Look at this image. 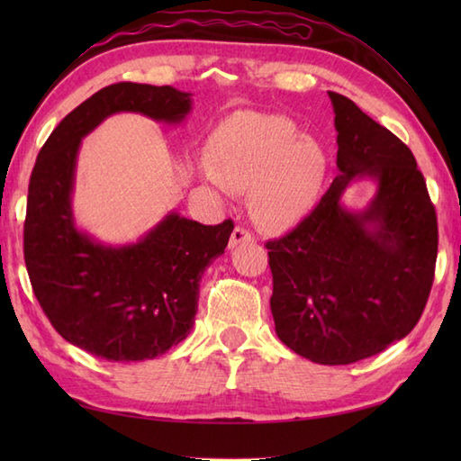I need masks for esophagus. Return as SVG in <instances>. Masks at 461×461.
<instances>
[{"label": "esophagus", "mask_w": 461, "mask_h": 461, "mask_svg": "<svg viewBox=\"0 0 461 461\" xmlns=\"http://www.w3.org/2000/svg\"><path fill=\"white\" fill-rule=\"evenodd\" d=\"M249 241H253V233L249 230H246V228H240V225H238V228L231 231L230 248L233 249V248L241 246V243H249Z\"/></svg>", "instance_id": "obj_1"}]
</instances>
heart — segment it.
Segmentation results:
<instances>
[{
	"label": "heart",
	"instance_id": "heart-1",
	"mask_svg": "<svg viewBox=\"0 0 461 461\" xmlns=\"http://www.w3.org/2000/svg\"><path fill=\"white\" fill-rule=\"evenodd\" d=\"M327 170L325 150L287 116L241 111L215 126L203 176L223 190L251 188L253 218L283 231L315 208Z\"/></svg>",
	"mask_w": 461,
	"mask_h": 461
}]
</instances>
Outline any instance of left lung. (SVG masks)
<instances>
[{"mask_svg": "<svg viewBox=\"0 0 461 461\" xmlns=\"http://www.w3.org/2000/svg\"><path fill=\"white\" fill-rule=\"evenodd\" d=\"M335 111L339 174L305 220L266 243L281 342L319 365H350L404 339L434 283L438 220L414 154L347 96ZM357 177L377 180L369 208L339 203Z\"/></svg>", "mask_w": 461, "mask_h": 461, "instance_id": "obj_1", "label": "left lung"}]
</instances>
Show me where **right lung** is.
Returning <instances> with one entry per match:
<instances>
[{
    "mask_svg": "<svg viewBox=\"0 0 461 461\" xmlns=\"http://www.w3.org/2000/svg\"><path fill=\"white\" fill-rule=\"evenodd\" d=\"M174 86L114 83L57 124L39 150L27 194L23 256L35 297L67 342L111 362L149 360L188 337L205 267L233 221L203 225L168 213L131 246H103L75 228L71 194L83 136L114 113L176 124L192 109Z\"/></svg>",
    "mask_w": 461,
    "mask_h": 461,
    "instance_id": "obj_1",
    "label": "right lung"
}]
</instances>
